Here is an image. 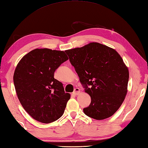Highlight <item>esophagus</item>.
<instances>
[{
  "mask_svg": "<svg viewBox=\"0 0 148 148\" xmlns=\"http://www.w3.org/2000/svg\"><path fill=\"white\" fill-rule=\"evenodd\" d=\"M80 89L78 88H76L75 89V90H74V92H73V94H75V95H78V94H80Z\"/></svg>",
  "mask_w": 148,
  "mask_h": 148,
  "instance_id": "1",
  "label": "esophagus"
}]
</instances>
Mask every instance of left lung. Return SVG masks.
I'll use <instances>...</instances> for the list:
<instances>
[{
	"instance_id": "left-lung-1",
	"label": "left lung",
	"mask_w": 148,
	"mask_h": 148,
	"mask_svg": "<svg viewBox=\"0 0 148 148\" xmlns=\"http://www.w3.org/2000/svg\"><path fill=\"white\" fill-rule=\"evenodd\" d=\"M65 52L85 92L91 97L84 113L96 120L113 115L125 98L129 78V70L120 55L114 49L97 42Z\"/></svg>"
}]
</instances>
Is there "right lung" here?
<instances>
[{"label":"right lung","instance_id":"add662e5","mask_svg":"<svg viewBox=\"0 0 148 148\" xmlns=\"http://www.w3.org/2000/svg\"><path fill=\"white\" fill-rule=\"evenodd\" d=\"M68 58L64 51L35 49L25 55L15 69L13 80L18 99L33 119L44 123L63 115L70 94L54 74Z\"/></svg>","mask_w":148,"mask_h":148}]
</instances>
